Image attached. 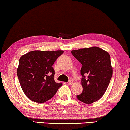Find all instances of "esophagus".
Listing matches in <instances>:
<instances>
[{
  "mask_svg": "<svg viewBox=\"0 0 130 130\" xmlns=\"http://www.w3.org/2000/svg\"><path fill=\"white\" fill-rule=\"evenodd\" d=\"M73 83H74V82H73L72 80H69V81H68L69 85H72Z\"/></svg>",
  "mask_w": 130,
  "mask_h": 130,
  "instance_id": "obj_1",
  "label": "esophagus"
}]
</instances>
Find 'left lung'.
<instances>
[{
    "label": "left lung",
    "instance_id": "left-lung-1",
    "mask_svg": "<svg viewBox=\"0 0 130 130\" xmlns=\"http://www.w3.org/2000/svg\"><path fill=\"white\" fill-rule=\"evenodd\" d=\"M71 53L82 64L83 90L76 97L87 104L98 101L105 92L112 76L110 55L98 47L73 50Z\"/></svg>",
    "mask_w": 130,
    "mask_h": 130
}]
</instances>
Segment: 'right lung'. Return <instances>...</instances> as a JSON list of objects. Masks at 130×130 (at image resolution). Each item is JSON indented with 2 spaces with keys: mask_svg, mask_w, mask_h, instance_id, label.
Here are the masks:
<instances>
[{
  "mask_svg": "<svg viewBox=\"0 0 130 130\" xmlns=\"http://www.w3.org/2000/svg\"><path fill=\"white\" fill-rule=\"evenodd\" d=\"M63 53V51H33L20 58L17 75L23 92L30 100L46 102L62 85L54 81L52 65Z\"/></svg>",
  "mask_w": 130,
  "mask_h": 130,
  "instance_id": "1",
  "label": "right lung"
}]
</instances>
